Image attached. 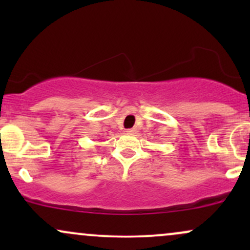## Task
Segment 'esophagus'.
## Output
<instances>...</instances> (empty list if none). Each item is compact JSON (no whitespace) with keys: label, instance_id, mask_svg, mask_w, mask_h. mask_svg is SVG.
<instances>
[{"label":"esophagus","instance_id":"esophagus-1","mask_svg":"<svg viewBox=\"0 0 250 250\" xmlns=\"http://www.w3.org/2000/svg\"><path fill=\"white\" fill-rule=\"evenodd\" d=\"M127 133L128 134H135V129H128Z\"/></svg>","mask_w":250,"mask_h":250}]
</instances>
